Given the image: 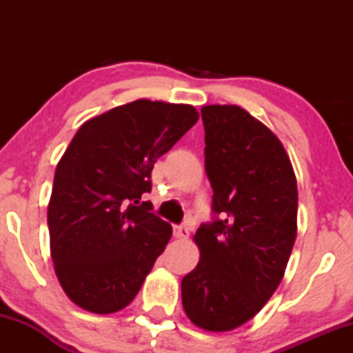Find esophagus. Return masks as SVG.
<instances>
[{"instance_id": "1", "label": "esophagus", "mask_w": 353, "mask_h": 353, "mask_svg": "<svg viewBox=\"0 0 353 353\" xmlns=\"http://www.w3.org/2000/svg\"><path fill=\"white\" fill-rule=\"evenodd\" d=\"M174 237H176V239H188L189 237V228H188V225H177V228H174Z\"/></svg>"}]
</instances>
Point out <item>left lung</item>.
Listing matches in <instances>:
<instances>
[{"mask_svg":"<svg viewBox=\"0 0 353 353\" xmlns=\"http://www.w3.org/2000/svg\"><path fill=\"white\" fill-rule=\"evenodd\" d=\"M212 210L194 242L201 259L182 279L194 325L229 332L255 317L277 290L297 237V179L277 136L236 104L202 106Z\"/></svg>","mask_w":353,"mask_h":353,"instance_id":"left-lung-1","label":"left lung"}]
</instances>
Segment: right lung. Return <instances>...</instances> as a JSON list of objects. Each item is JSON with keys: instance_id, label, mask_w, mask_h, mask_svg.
<instances>
[{"instance_id": "1", "label": "right lung", "mask_w": 353, "mask_h": 353, "mask_svg": "<svg viewBox=\"0 0 353 353\" xmlns=\"http://www.w3.org/2000/svg\"><path fill=\"white\" fill-rule=\"evenodd\" d=\"M199 119L190 104L136 99L91 117L56 165L50 249L64 294L92 314L123 310L172 236L154 216L151 171Z\"/></svg>"}]
</instances>
